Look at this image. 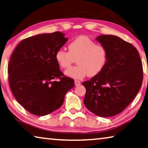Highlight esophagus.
Masks as SVG:
<instances>
[{
	"instance_id": "esophagus-1",
	"label": "esophagus",
	"mask_w": 148,
	"mask_h": 148,
	"mask_svg": "<svg viewBox=\"0 0 148 148\" xmlns=\"http://www.w3.org/2000/svg\"><path fill=\"white\" fill-rule=\"evenodd\" d=\"M80 84H81V81H78V80H75V86H79Z\"/></svg>"
}]
</instances>
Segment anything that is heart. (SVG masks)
<instances>
[{
	"label": "heart",
	"mask_w": 148,
	"mask_h": 148,
	"mask_svg": "<svg viewBox=\"0 0 148 148\" xmlns=\"http://www.w3.org/2000/svg\"><path fill=\"white\" fill-rule=\"evenodd\" d=\"M69 52L60 49L55 53L58 66L65 69L77 62V66L65 71L67 77L81 79L87 75H97L105 68L108 60V51L104 45L96 44L94 40L85 36L76 38L69 43Z\"/></svg>",
	"instance_id": "heart-1"
}]
</instances>
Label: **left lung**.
I'll return each mask as SVG.
<instances>
[{"mask_svg": "<svg viewBox=\"0 0 148 148\" xmlns=\"http://www.w3.org/2000/svg\"><path fill=\"white\" fill-rule=\"evenodd\" d=\"M95 40L107 48L108 60L99 74L82 83L84 103L95 115L111 117L122 112L138 92L142 64L137 49L118 36L101 35Z\"/></svg>", "mask_w": 148, "mask_h": 148, "instance_id": "left-lung-1", "label": "left lung"}]
</instances>
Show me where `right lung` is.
Returning <instances> with one entry per match:
<instances>
[{"mask_svg":"<svg viewBox=\"0 0 148 148\" xmlns=\"http://www.w3.org/2000/svg\"><path fill=\"white\" fill-rule=\"evenodd\" d=\"M67 41L60 32L41 34L22 40L13 52L8 69L10 88L17 101L32 114L45 116L58 109L75 86L55 60L56 52Z\"/></svg>","mask_w":148,"mask_h":148,"instance_id":"right-lung-1","label":"right lung"}]
</instances>
